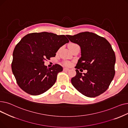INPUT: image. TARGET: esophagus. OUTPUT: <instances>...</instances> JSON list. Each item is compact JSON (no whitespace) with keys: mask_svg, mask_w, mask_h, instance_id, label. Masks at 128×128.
<instances>
[{"mask_svg":"<svg viewBox=\"0 0 128 128\" xmlns=\"http://www.w3.org/2000/svg\"><path fill=\"white\" fill-rule=\"evenodd\" d=\"M68 70H69V68H63V70H64V71H68Z\"/></svg>","mask_w":128,"mask_h":128,"instance_id":"1","label":"esophagus"}]
</instances>
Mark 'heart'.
Instances as JSON below:
<instances>
[{"instance_id": "heart-1", "label": "heart", "mask_w": 128, "mask_h": 128, "mask_svg": "<svg viewBox=\"0 0 128 128\" xmlns=\"http://www.w3.org/2000/svg\"><path fill=\"white\" fill-rule=\"evenodd\" d=\"M75 45H76V44H69L68 47H72V46H75ZM65 64L67 65H70V62H65Z\"/></svg>"}]
</instances>
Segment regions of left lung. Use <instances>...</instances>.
Masks as SVG:
<instances>
[{"label": "left lung", "instance_id": "obj_1", "mask_svg": "<svg viewBox=\"0 0 128 128\" xmlns=\"http://www.w3.org/2000/svg\"><path fill=\"white\" fill-rule=\"evenodd\" d=\"M66 36L81 49L75 68L87 70L82 75L76 70V75L71 79L72 86L86 96L101 94L108 89L115 74L116 56L112 46L105 38L91 32Z\"/></svg>", "mask_w": 128, "mask_h": 128}]
</instances>
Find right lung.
Segmentation results:
<instances>
[{
	"mask_svg": "<svg viewBox=\"0 0 128 128\" xmlns=\"http://www.w3.org/2000/svg\"><path fill=\"white\" fill-rule=\"evenodd\" d=\"M69 40L65 35L48 32H33L25 36L13 52L12 70L18 86L30 95L41 94L55 84L62 67L50 68L44 60L54 57L58 50Z\"/></svg>",
	"mask_w": 128,
	"mask_h": 128,
	"instance_id": "obj_1",
	"label": "right lung"
}]
</instances>
